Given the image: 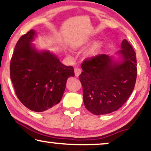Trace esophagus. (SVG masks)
Masks as SVG:
<instances>
[{
	"label": "esophagus",
	"mask_w": 151,
	"mask_h": 151,
	"mask_svg": "<svg viewBox=\"0 0 151 151\" xmlns=\"http://www.w3.org/2000/svg\"><path fill=\"white\" fill-rule=\"evenodd\" d=\"M81 70L80 68H74V74H75L76 77H79V75L81 74Z\"/></svg>",
	"instance_id": "esophagus-1"
}]
</instances>
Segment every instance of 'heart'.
I'll return each instance as SVG.
<instances>
[{
  "label": "heart",
  "mask_w": 151,
  "mask_h": 151,
  "mask_svg": "<svg viewBox=\"0 0 151 151\" xmlns=\"http://www.w3.org/2000/svg\"><path fill=\"white\" fill-rule=\"evenodd\" d=\"M100 48H101V45L99 43H95L89 48L88 51V54L90 55H95L99 52Z\"/></svg>",
  "instance_id": "heart-1"
}]
</instances>
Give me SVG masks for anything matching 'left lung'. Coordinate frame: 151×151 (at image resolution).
Segmentation results:
<instances>
[{
	"instance_id": "1",
	"label": "left lung",
	"mask_w": 151,
	"mask_h": 151,
	"mask_svg": "<svg viewBox=\"0 0 151 151\" xmlns=\"http://www.w3.org/2000/svg\"><path fill=\"white\" fill-rule=\"evenodd\" d=\"M120 62L99 54L88 58L81 67L79 75L83 87L85 108L96 115L111 113L127 101L135 86L137 76V56L130 43L124 39Z\"/></svg>"
}]
</instances>
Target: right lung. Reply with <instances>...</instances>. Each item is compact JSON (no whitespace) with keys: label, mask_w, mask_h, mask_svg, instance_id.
Segmentation results:
<instances>
[{"label":"right lung","mask_w":151,"mask_h":151,"mask_svg":"<svg viewBox=\"0 0 151 151\" xmlns=\"http://www.w3.org/2000/svg\"><path fill=\"white\" fill-rule=\"evenodd\" d=\"M32 29L18 40L10 65V79L21 103L34 112L50 110L60 103L66 82L74 77L72 66H66L49 51L39 52L32 44Z\"/></svg>","instance_id":"right-lung-1"}]
</instances>
